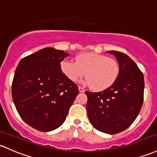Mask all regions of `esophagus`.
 Returning <instances> with one entry per match:
<instances>
[{
  "mask_svg": "<svg viewBox=\"0 0 157 157\" xmlns=\"http://www.w3.org/2000/svg\"><path fill=\"white\" fill-rule=\"evenodd\" d=\"M78 90H79V92H85V90H84L83 87H81V86H78Z\"/></svg>",
  "mask_w": 157,
  "mask_h": 157,
  "instance_id": "34e87169",
  "label": "esophagus"
}]
</instances>
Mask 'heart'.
I'll list each match as a JSON object with an SVG mask.
<instances>
[{
    "label": "heart",
    "mask_w": 157,
    "mask_h": 157,
    "mask_svg": "<svg viewBox=\"0 0 157 157\" xmlns=\"http://www.w3.org/2000/svg\"><path fill=\"white\" fill-rule=\"evenodd\" d=\"M61 69L70 80L76 82L86 73V83L95 91L110 88L117 79L120 66L115 59L95 52H84L76 57V62L65 59Z\"/></svg>",
    "instance_id": "b5f03b06"
}]
</instances>
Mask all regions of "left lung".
<instances>
[{
    "label": "left lung",
    "mask_w": 157,
    "mask_h": 157,
    "mask_svg": "<svg viewBox=\"0 0 157 157\" xmlns=\"http://www.w3.org/2000/svg\"><path fill=\"white\" fill-rule=\"evenodd\" d=\"M113 54L120 66L116 82L99 92H86V110L92 126L114 135L124 131L138 117L144 101V80L138 65L128 56L118 51Z\"/></svg>",
    "instance_id": "obj_1"
}]
</instances>
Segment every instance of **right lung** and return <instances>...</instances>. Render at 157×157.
Here are the masks:
<instances>
[{
	"mask_svg": "<svg viewBox=\"0 0 157 157\" xmlns=\"http://www.w3.org/2000/svg\"><path fill=\"white\" fill-rule=\"evenodd\" d=\"M69 54L47 47L23 58L12 83L13 103L21 118L40 132L59 128L79 94L61 69Z\"/></svg>",
	"mask_w": 157,
	"mask_h": 157,
	"instance_id": "obj_1",
	"label": "right lung"
}]
</instances>
